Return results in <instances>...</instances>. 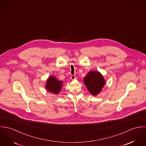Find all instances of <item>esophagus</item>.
<instances>
[{
    "instance_id": "1",
    "label": "esophagus",
    "mask_w": 146,
    "mask_h": 146,
    "mask_svg": "<svg viewBox=\"0 0 146 146\" xmlns=\"http://www.w3.org/2000/svg\"><path fill=\"white\" fill-rule=\"evenodd\" d=\"M70 78H71V79L72 80H74L76 79V76L75 75H71V77H70Z\"/></svg>"
}]
</instances>
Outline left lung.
Wrapping results in <instances>:
<instances>
[{"label":"left lung","mask_w":146,"mask_h":146,"mask_svg":"<svg viewBox=\"0 0 146 146\" xmlns=\"http://www.w3.org/2000/svg\"><path fill=\"white\" fill-rule=\"evenodd\" d=\"M83 80L88 91L94 96L101 92L106 84L103 75L98 71H89L84 77Z\"/></svg>","instance_id":"8db88e82"}]
</instances>
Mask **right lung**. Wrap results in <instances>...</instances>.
Masks as SVG:
<instances>
[{"label": "right lung", "mask_w": 146, "mask_h": 146, "mask_svg": "<svg viewBox=\"0 0 146 146\" xmlns=\"http://www.w3.org/2000/svg\"><path fill=\"white\" fill-rule=\"evenodd\" d=\"M62 85L61 81L58 80L54 76H50L46 82L45 88L48 92L54 94H58L62 89Z\"/></svg>", "instance_id": "right-lung-1"}]
</instances>
